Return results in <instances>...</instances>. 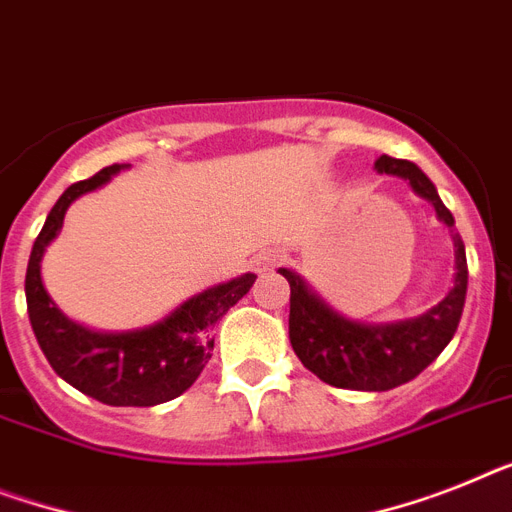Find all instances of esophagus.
Listing matches in <instances>:
<instances>
[{"instance_id":"34e87169","label":"esophagus","mask_w":512,"mask_h":512,"mask_svg":"<svg viewBox=\"0 0 512 512\" xmlns=\"http://www.w3.org/2000/svg\"><path fill=\"white\" fill-rule=\"evenodd\" d=\"M282 261V253L277 251V248H266V251H261V253H256V256H253V261H251V266H253V272H272L274 266L280 264Z\"/></svg>"}]
</instances>
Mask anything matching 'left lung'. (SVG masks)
<instances>
[{
  "label": "left lung",
  "instance_id": "obj_1",
  "mask_svg": "<svg viewBox=\"0 0 512 512\" xmlns=\"http://www.w3.org/2000/svg\"><path fill=\"white\" fill-rule=\"evenodd\" d=\"M384 175L405 177L418 196L429 198L437 209V217L453 230L455 243V285L432 311L411 322L366 327L337 316L324 306L298 274L280 269L290 282V342L295 356L301 358L311 374L342 390L384 392L411 382L434 358L447 348L458 329L463 303L468 290L466 246L455 232V219L432 180L408 159L379 156L374 164Z\"/></svg>",
  "mask_w": 512,
  "mask_h": 512
}]
</instances>
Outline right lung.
Here are the masks:
<instances>
[{
  "label": "right lung",
  "mask_w": 512,
  "mask_h": 512,
  "mask_svg": "<svg viewBox=\"0 0 512 512\" xmlns=\"http://www.w3.org/2000/svg\"><path fill=\"white\" fill-rule=\"evenodd\" d=\"M125 167L128 164L104 167L59 196L33 243L25 272V301L33 335L59 377L99 403L149 408L180 398L196 382L214 348L209 329L251 290L256 274L248 272L238 280L209 287L185 301L164 322L138 332L101 335L70 322L44 290L41 256L62 227L67 206Z\"/></svg>",
  "instance_id": "obj_1"
}]
</instances>
